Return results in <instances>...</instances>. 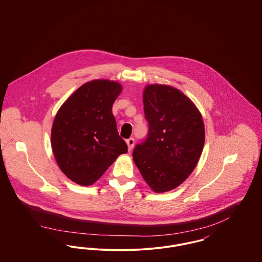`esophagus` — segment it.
<instances>
[{
  "instance_id": "34e87169",
  "label": "esophagus",
  "mask_w": 262,
  "mask_h": 262,
  "mask_svg": "<svg viewBox=\"0 0 262 262\" xmlns=\"http://www.w3.org/2000/svg\"><path fill=\"white\" fill-rule=\"evenodd\" d=\"M125 142H126V144H127L128 151H132L133 148H134V146H135V139H134L133 137H130V138L126 139V140H125Z\"/></svg>"
}]
</instances>
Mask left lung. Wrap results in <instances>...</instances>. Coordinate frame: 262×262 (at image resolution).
Here are the masks:
<instances>
[{"label":"left lung","instance_id":"1","mask_svg":"<svg viewBox=\"0 0 262 262\" xmlns=\"http://www.w3.org/2000/svg\"><path fill=\"white\" fill-rule=\"evenodd\" d=\"M143 105L148 135L136 145L133 158L153 191L165 192L194 170L204 145V125L194 104L172 86H146Z\"/></svg>","mask_w":262,"mask_h":262}]
</instances>
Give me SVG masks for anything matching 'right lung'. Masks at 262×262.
I'll return each instance as SVG.
<instances>
[{"label": "right lung", "mask_w": 262, "mask_h": 262, "mask_svg": "<svg viewBox=\"0 0 262 262\" xmlns=\"http://www.w3.org/2000/svg\"><path fill=\"white\" fill-rule=\"evenodd\" d=\"M121 91L115 81H89L74 92L55 117L51 141L56 161L78 185H92L120 154L127 152L112 113Z\"/></svg>", "instance_id": "add662e5"}]
</instances>
